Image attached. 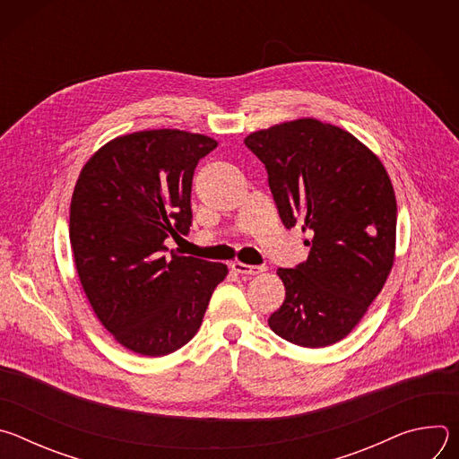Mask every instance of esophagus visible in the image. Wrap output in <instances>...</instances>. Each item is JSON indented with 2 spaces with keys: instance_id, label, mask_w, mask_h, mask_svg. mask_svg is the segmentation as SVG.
Segmentation results:
<instances>
[{
  "instance_id": "34e87169",
  "label": "esophagus",
  "mask_w": 459,
  "mask_h": 459,
  "mask_svg": "<svg viewBox=\"0 0 459 459\" xmlns=\"http://www.w3.org/2000/svg\"><path fill=\"white\" fill-rule=\"evenodd\" d=\"M234 273L238 274H243V276H254V274H259L264 273L265 267H259V265H247V264H241V261H234V264L230 265Z\"/></svg>"
}]
</instances>
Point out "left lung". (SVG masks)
<instances>
[{
  "label": "left lung",
  "instance_id": "obj_1",
  "mask_svg": "<svg viewBox=\"0 0 459 459\" xmlns=\"http://www.w3.org/2000/svg\"><path fill=\"white\" fill-rule=\"evenodd\" d=\"M245 145L267 169L283 225L310 236L307 261L278 269L285 301L269 326L299 347L333 345L359 323L394 264L388 174L347 130L312 117L257 130Z\"/></svg>",
  "mask_w": 459,
  "mask_h": 459
}]
</instances>
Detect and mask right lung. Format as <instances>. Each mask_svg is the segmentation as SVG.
<instances>
[{"label":"right lung","instance_id":"obj_1","mask_svg":"<svg viewBox=\"0 0 459 459\" xmlns=\"http://www.w3.org/2000/svg\"><path fill=\"white\" fill-rule=\"evenodd\" d=\"M209 136L160 128L119 136L83 167L71 204V245L83 290L126 349L165 356L198 333L227 265L174 254L192 225L190 190Z\"/></svg>","mask_w":459,"mask_h":459}]
</instances>
